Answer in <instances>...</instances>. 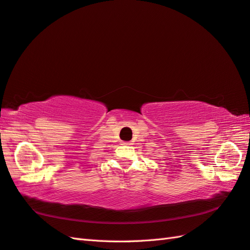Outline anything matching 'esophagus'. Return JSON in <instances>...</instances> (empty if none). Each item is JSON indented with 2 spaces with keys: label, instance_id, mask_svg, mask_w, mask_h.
<instances>
[{
  "label": "esophagus",
  "instance_id": "1",
  "mask_svg": "<svg viewBox=\"0 0 250 250\" xmlns=\"http://www.w3.org/2000/svg\"><path fill=\"white\" fill-rule=\"evenodd\" d=\"M121 145H124V146H130V145H132V143L131 142H123V144Z\"/></svg>",
  "mask_w": 250,
  "mask_h": 250
}]
</instances>
